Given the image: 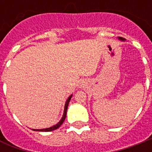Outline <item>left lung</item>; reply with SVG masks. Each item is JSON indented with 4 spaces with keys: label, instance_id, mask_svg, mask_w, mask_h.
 <instances>
[{
    "label": "left lung",
    "instance_id": "left-lung-1",
    "mask_svg": "<svg viewBox=\"0 0 152 152\" xmlns=\"http://www.w3.org/2000/svg\"><path fill=\"white\" fill-rule=\"evenodd\" d=\"M118 39H121V40H122V41H124V40H125V39H122V38H121V37H120V38H118Z\"/></svg>",
    "mask_w": 152,
    "mask_h": 152
}]
</instances>
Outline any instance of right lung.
Segmentation results:
<instances>
[{"label": "right lung", "mask_w": 152, "mask_h": 152, "mask_svg": "<svg viewBox=\"0 0 152 152\" xmlns=\"http://www.w3.org/2000/svg\"><path fill=\"white\" fill-rule=\"evenodd\" d=\"M72 96V95H70V96L69 97V99H67L66 102H65V105H64V113H63V117H62V118L61 119V121H60L59 122L57 123V125H53V126H52V127H50V128H46V129H33V130H34V131H39V132H50V131H53V130L58 129V128H59L60 126L62 125V124H63V122L64 121V120H65V118H66L67 110H68V106H69V102H70V100H71Z\"/></svg>", "instance_id": "add662e5"}]
</instances>
